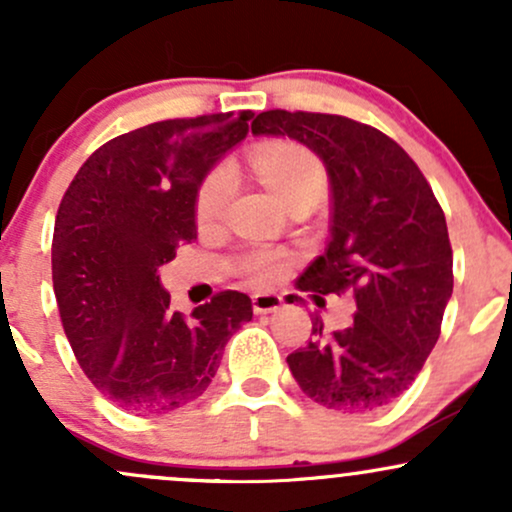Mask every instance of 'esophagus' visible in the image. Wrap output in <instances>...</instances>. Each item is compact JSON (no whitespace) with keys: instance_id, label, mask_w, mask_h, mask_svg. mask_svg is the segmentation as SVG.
Instances as JSON below:
<instances>
[{"instance_id":"esophagus-1","label":"esophagus","mask_w":512,"mask_h":512,"mask_svg":"<svg viewBox=\"0 0 512 512\" xmlns=\"http://www.w3.org/2000/svg\"><path fill=\"white\" fill-rule=\"evenodd\" d=\"M281 305H284V298L276 296V293H255V296H252V310H255L257 315L274 313Z\"/></svg>"}]
</instances>
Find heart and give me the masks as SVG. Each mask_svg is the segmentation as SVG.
<instances>
[{
	"instance_id": "1",
	"label": "heart",
	"mask_w": 512,
	"mask_h": 512,
	"mask_svg": "<svg viewBox=\"0 0 512 512\" xmlns=\"http://www.w3.org/2000/svg\"><path fill=\"white\" fill-rule=\"evenodd\" d=\"M252 170L260 175L262 182L279 195L284 202L301 192H315L322 195L327 185L325 166L320 158L310 154L308 149L296 144H272L260 146L252 154ZM233 195V175L228 168H214L202 180L197 192V219L204 226L219 221L228 207V199ZM240 272L257 289H269L279 284L289 274V262L281 255L269 250L250 252L240 264Z\"/></svg>"
}]
</instances>
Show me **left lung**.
<instances>
[{
	"label": "left lung",
	"instance_id": "left-lung-1",
	"mask_svg": "<svg viewBox=\"0 0 512 512\" xmlns=\"http://www.w3.org/2000/svg\"><path fill=\"white\" fill-rule=\"evenodd\" d=\"M252 134L296 139L325 163L332 238L298 289L356 298L354 322L344 330L325 334L315 315V337L286 358L293 378L327 409H383L409 390L440 337L452 296L443 209L407 151L363 122L267 110Z\"/></svg>",
	"mask_w": 512,
	"mask_h": 512
}]
</instances>
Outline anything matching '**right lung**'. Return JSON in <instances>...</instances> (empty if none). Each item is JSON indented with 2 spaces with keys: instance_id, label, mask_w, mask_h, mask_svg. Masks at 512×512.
I'll use <instances>...</instances> for the list:
<instances>
[{
  "instance_id": "add662e5",
  "label": "right lung",
  "mask_w": 512,
  "mask_h": 512,
  "mask_svg": "<svg viewBox=\"0 0 512 512\" xmlns=\"http://www.w3.org/2000/svg\"><path fill=\"white\" fill-rule=\"evenodd\" d=\"M252 110L163 120L120 134L74 175L52 236V286L86 378L134 414H168L207 390L223 346L252 320L221 291L190 317L170 310L158 267L197 238L202 180L248 134Z\"/></svg>"
}]
</instances>
